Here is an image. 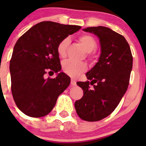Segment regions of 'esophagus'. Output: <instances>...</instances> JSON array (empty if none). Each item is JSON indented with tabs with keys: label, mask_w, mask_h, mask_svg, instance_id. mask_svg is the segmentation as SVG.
<instances>
[{
	"label": "esophagus",
	"mask_w": 146,
	"mask_h": 146,
	"mask_svg": "<svg viewBox=\"0 0 146 146\" xmlns=\"http://www.w3.org/2000/svg\"><path fill=\"white\" fill-rule=\"evenodd\" d=\"M71 86H76V81H75V80H74V79L71 80Z\"/></svg>",
	"instance_id": "obj_1"
}]
</instances>
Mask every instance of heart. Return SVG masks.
I'll list each match as a JSON object with an SVG mask.
<instances>
[{
	"label": "heart",
	"mask_w": 146,
	"mask_h": 146,
	"mask_svg": "<svg viewBox=\"0 0 146 146\" xmlns=\"http://www.w3.org/2000/svg\"><path fill=\"white\" fill-rule=\"evenodd\" d=\"M78 40L81 45L86 50V52H91L96 49V40L90 35H82L79 37ZM69 42H70V40L69 38H65L61 40L58 45V53L60 57H65L66 55L67 48L69 44ZM62 68H63V71L66 74L74 77H78L81 73L84 72L87 69L86 65L83 63H75L72 60L64 61Z\"/></svg>",
	"instance_id": "obj_1"
}]
</instances>
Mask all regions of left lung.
<instances>
[{
  "label": "left lung",
  "instance_id": "left-lung-1",
  "mask_svg": "<svg viewBox=\"0 0 146 146\" xmlns=\"http://www.w3.org/2000/svg\"><path fill=\"white\" fill-rule=\"evenodd\" d=\"M98 37L101 54L96 65L86 74L87 82H77L83 96L74 103L77 115L86 121L108 117L117 108L129 82L133 58L126 38L104 26L82 29ZM94 88H90V85Z\"/></svg>",
  "mask_w": 146,
  "mask_h": 146
}]
</instances>
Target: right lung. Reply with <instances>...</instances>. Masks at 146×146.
Wrapping results in <instances>:
<instances>
[{"instance_id":"right-lung-1","label":"right lung","mask_w":146,"mask_h":146,"mask_svg":"<svg viewBox=\"0 0 146 146\" xmlns=\"http://www.w3.org/2000/svg\"><path fill=\"white\" fill-rule=\"evenodd\" d=\"M81 28L78 25L41 22L17 40L10 60L11 93L17 106L33 118L44 116L55 107L58 97L70 84V77L60 72L58 45ZM47 72L57 74L45 78Z\"/></svg>"}]
</instances>
